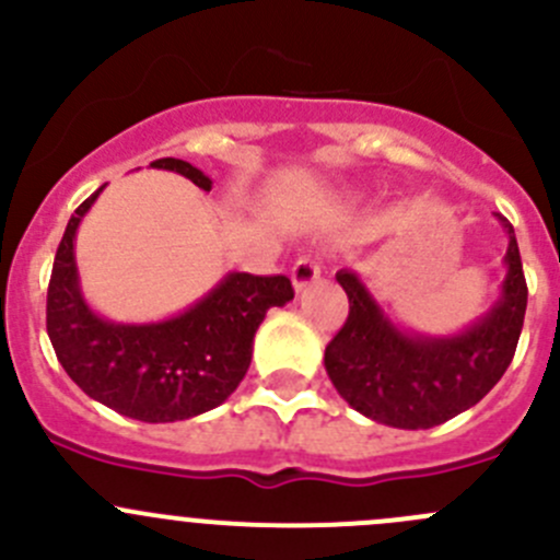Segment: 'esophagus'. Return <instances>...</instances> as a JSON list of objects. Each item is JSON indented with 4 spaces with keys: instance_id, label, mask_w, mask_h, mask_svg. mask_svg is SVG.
<instances>
[{
    "instance_id": "obj_1",
    "label": "esophagus",
    "mask_w": 560,
    "mask_h": 560,
    "mask_svg": "<svg viewBox=\"0 0 560 560\" xmlns=\"http://www.w3.org/2000/svg\"><path fill=\"white\" fill-rule=\"evenodd\" d=\"M319 276H322V262L319 257H314V254H303V257H298V262L292 265V284H295L298 292L312 287Z\"/></svg>"
}]
</instances>
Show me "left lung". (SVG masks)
<instances>
[{
    "instance_id": "obj_1",
    "label": "left lung",
    "mask_w": 560,
    "mask_h": 560,
    "mask_svg": "<svg viewBox=\"0 0 560 560\" xmlns=\"http://www.w3.org/2000/svg\"><path fill=\"white\" fill-rule=\"evenodd\" d=\"M495 217L510 235L501 298L457 336L431 338L398 330L358 273H336L349 298V316L327 343L325 369L352 409L382 425L420 431L471 409L504 376L523 330L528 287L515 230L501 213Z\"/></svg>"
}]
</instances>
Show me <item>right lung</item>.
<instances>
[{"instance_id":"right-lung-1","label":"right lung","mask_w":560,"mask_h":560,"mask_svg":"<svg viewBox=\"0 0 560 560\" xmlns=\"http://www.w3.org/2000/svg\"><path fill=\"white\" fill-rule=\"evenodd\" d=\"M211 191L189 162H151ZM103 186L75 208L56 248L45 327L61 369L107 409L140 422L189 420L235 393L252 363V343L270 306L295 298L287 276L230 273L184 314L151 325H116L86 306L78 284L75 230Z\"/></svg>"}]
</instances>
